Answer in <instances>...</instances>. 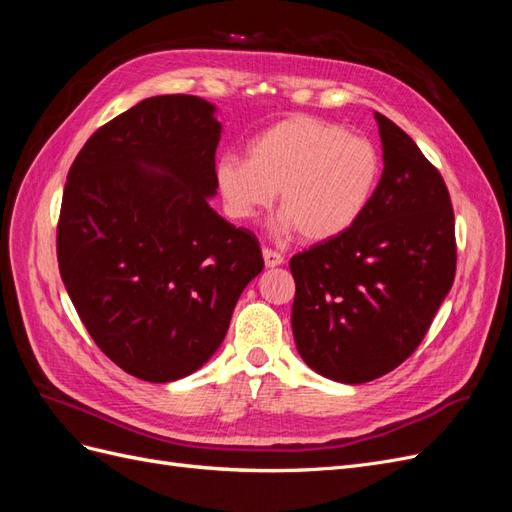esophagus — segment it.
<instances>
[{
  "mask_svg": "<svg viewBox=\"0 0 512 512\" xmlns=\"http://www.w3.org/2000/svg\"><path fill=\"white\" fill-rule=\"evenodd\" d=\"M262 258H265L267 267H277V265H282V262H284V256L280 252L271 250V247H265V250H262Z\"/></svg>",
  "mask_w": 512,
  "mask_h": 512,
  "instance_id": "esophagus-1",
  "label": "esophagus"
}]
</instances>
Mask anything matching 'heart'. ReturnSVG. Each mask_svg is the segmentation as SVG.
I'll use <instances>...</instances> for the list:
<instances>
[{
	"label": "heart",
	"mask_w": 512,
	"mask_h": 512,
	"mask_svg": "<svg viewBox=\"0 0 512 512\" xmlns=\"http://www.w3.org/2000/svg\"><path fill=\"white\" fill-rule=\"evenodd\" d=\"M382 173L378 147L316 117H292L256 136L247 158L222 156L215 179L226 211L254 220L280 192V228L309 241L342 235L367 209Z\"/></svg>",
	"instance_id": "heart-1"
}]
</instances>
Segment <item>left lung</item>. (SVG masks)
<instances>
[{"label":"left lung","instance_id":"1","mask_svg":"<svg viewBox=\"0 0 512 512\" xmlns=\"http://www.w3.org/2000/svg\"><path fill=\"white\" fill-rule=\"evenodd\" d=\"M384 170L342 235L290 258L292 333L320 376L361 384L389 374L423 342L455 280L451 196L438 168L376 113Z\"/></svg>","mask_w":512,"mask_h":512}]
</instances>
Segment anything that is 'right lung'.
I'll use <instances>...</instances> for the list:
<instances>
[{"instance_id":"1","label":"right lung","mask_w":512,"mask_h":512,"mask_svg":"<svg viewBox=\"0 0 512 512\" xmlns=\"http://www.w3.org/2000/svg\"><path fill=\"white\" fill-rule=\"evenodd\" d=\"M215 106L147 98L104 123L72 162L57 224L61 280L98 348L130 376H190L224 342L265 267L252 230L209 207Z\"/></svg>"}]
</instances>
